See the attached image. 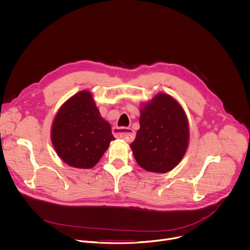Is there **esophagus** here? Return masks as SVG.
Instances as JSON below:
<instances>
[{
	"label": "esophagus",
	"mask_w": 250,
	"mask_h": 250,
	"mask_svg": "<svg viewBox=\"0 0 250 250\" xmlns=\"http://www.w3.org/2000/svg\"><path fill=\"white\" fill-rule=\"evenodd\" d=\"M114 130L119 137L123 138L126 142H131L135 137V133L131 128H115Z\"/></svg>",
	"instance_id": "1"
}]
</instances>
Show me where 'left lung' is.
I'll return each instance as SVG.
<instances>
[{"mask_svg": "<svg viewBox=\"0 0 250 250\" xmlns=\"http://www.w3.org/2000/svg\"><path fill=\"white\" fill-rule=\"evenodd\" d=\"M140 113V128L130 144L133 156L147 171L167 172L179 164L188 147L185 112L171 96L160 93Z\"/></svg>", "mask_w": 250, "mask_h": 250, "instance_id": "8db88e82", "label": "left lung"}]
</instances>
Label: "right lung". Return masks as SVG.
Here are the masks:
<instances>
[{
	"label": "right lung",
	"mask_w": 250,
	"mask_h": 250,
	"mask_svg": "<svg viewBox=\"0 0 250 250\" xmlns=\"http://www.w3.org/2000/svg\"><path fill=\"white\" fill-rule=\"evenodd\" d=\"M114 139L111 125L86 90L66 101L52 124L51 142L56 153L76 168L94 167Z\"/></svg>",
	"instance_id": "right-lung-1"
}]
</instances>
